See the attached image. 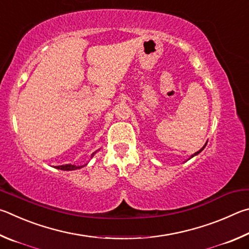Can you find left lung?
<instances>
[{
  "label": "left lung",
  "instance_id": "left-lung-1",
  "mask_svg": "<svg viewBox=\"0 0 249 249\" xmlns=\"http://www.w3.org/2000/svg\"><path fill=\"white\" fill-rule=\"evenodd\" d=\"M206 145H207V143H206V144H204V145H203V146L201 147V149H200V150H199L198 152H196V153H194L193 155H191V156H190V158H189L188 160H190V159H193V158H194V156H196V155H198L199 153H201V152H202V150L204 149V147H206ZM187 160H186V162H187Z\"/></svg>",
  "mask_w": 249,
  "mask_h": 249
}]
</instances>
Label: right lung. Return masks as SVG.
I'll list each match as a JSON object with an SVG mask.
<instances>
[{
    "mask_svg": "<svg viewBox=\"0 0 249 249\" xmlns=\"http://www.w3.org/2000/svg\"><path fill=\"white\" fill-rule=\"evenodd\" d=\"M97 151H99V150H97ZM96 151V152H97ZM96 152H94L93 154L90 155V159L93 158V156L96 154ZM85 165H87V163L85 164ZM85 165H80V166H77V165H72V164H65V165H61V166H56L55 168H58V169H61V171H75V169H80V168H82V167H84Z\"/></svg>",
    "mask_w": 249,
    "mask_h": 249,
    "instance_id": "add662e5",
    "label": "right lung"
}]
</instances>
